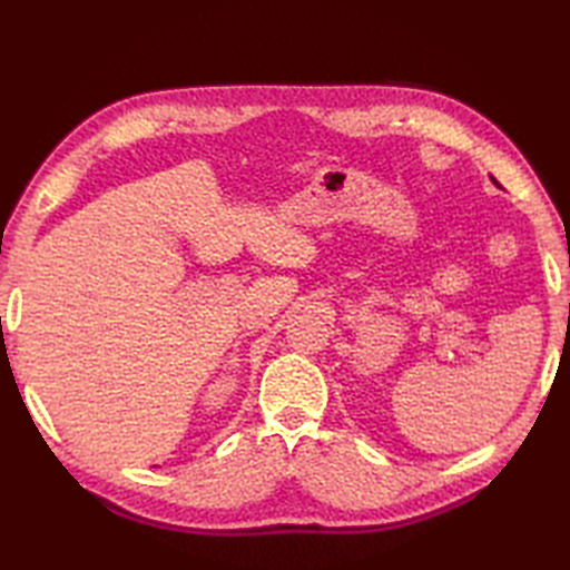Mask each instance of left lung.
<instances>
[{
	"mask_svg": "<svg viewBox=\"0 0 570 570\" xmlns=\"http://www.w3.org/2000/svg\"><path fill=\"white\" fill-rule=\"evenodd\" d=\"M492 184H494V186H500V184H498V180H494V178H492Z\"/></svg>",
	"mask_w": 570,
	"mask_h": 570,
	"instance_id": "8db88e82",
	"label": "left lung"
}]
</instances>
